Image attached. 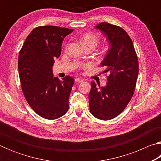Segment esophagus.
Returning a JSON list of instances; mask_svg holds the SVG:
<instances>
[{
	"label": "esophagus",
	"mask_w": 161,
	"mask_h": 161,
	"mask_svg": "<svg viewBox=\"0 0 161 161\" xmlns=\"http://www.w3.org/2000/svg\"><path fill=\"white\" fill-rule=\"evenodd\" d=\"M75 81V82H82L84 80H82V79H80V78H76Z\"/></svg>",
	"instance_id": "esophagus-1"
}]
</instances>
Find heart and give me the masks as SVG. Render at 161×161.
Masks as SVG:
<instances>
[{
    "label": "heart",
    "instance_id": "obj_1",
    "mask_svg": "<svg viewBox=\"0 0 161 161\" xmlns=\"http://www.w3.org/2000/svg\"><path fill=\"white\" fill-rule=\"evenodd\" d=\"M81 42L84 46L92 45L96 47L98 44V37L91 32H87L81 37Z\"/></svg>",
    "mask_w": 161,
    "mask_h": 161
}]
</instances>
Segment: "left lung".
<instances>
[{"label": "left lung", "instance_id": "8db88e82", "mask_svg": "<svg viewBox=\"0 0 161 161\" xmlns=\"http://www.w3.org/2000/svg\"><path fill=\"white\" fill-rule=\"evenodd\" d=\"M95 28L103 32L109 42L104 59L101 63L103 72L109 73L107 85L99 88L91 82L89 109L97 119L110 120L119 115L131 99L138 74V57L133 42L121 27L101 23Z\"/></svg>", "mask_w": 161, "mask_h": 161}]
</instances>
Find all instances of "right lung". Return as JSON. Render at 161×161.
<instances>
[{
    "label": "right lung",
    "mask_w": 161,
    "mask_h": 161,
    "mask_svg": "<svg viewBox=\"0 0 161 161\" xmlns=\"http://www.w3.org/2000/svg\"><path fill=\"white\" fill-rule=\"evenodd\" d=\"M74 30L58 26H39L32 30L19 53L18 71L27 102L38 115L58 119L69 108L75 80L69 76L53 77L54 59L61 54L62 43Z\"/></svg>",
    "instance_id": "right-lung-1"
}]
</instances>
